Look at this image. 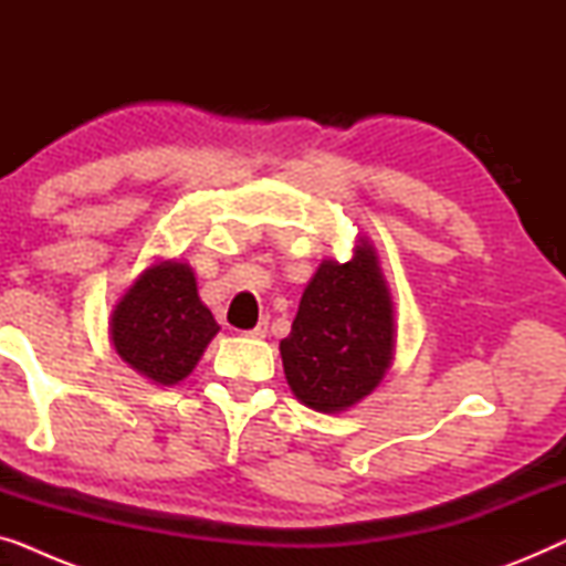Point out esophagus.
Listing matches in <instances>:
<instances>
[{"label": "esophagus", "instance_id": "esophagus-1", "mask_svg": "<svg viewBox=\"0 0 566 566\" xmlns=\"http://www.w3.org/2000/svg\"><path fill=\"white\" fill-rule=\"evenodd\" d=\"M242 335H244V337H250V339H262V337L268 335V322L262 319V322L258 324V327H254V329H247V332H242Z\"/></svg>", "mask_w": 566, "mask_h": 566}]
</instances>
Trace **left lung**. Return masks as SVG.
Here are the masks:
<instances>
[{
	"label": "left lung",
	"instance_id": "obj_1",
	"mask_svg": "<svg viewBox=\"0 0 566 566\" xmlns=\"http://www.w3.org/2000/svg\"><path fill=\"white\" fill-rule=\"evenodd\" d=\"M397 322L381 260L358 237L347 262L322 260L281 339L285 381L301 405L339 415L376 391L394 360Z\"/></svg>",
	"mask_w": 566,
	"mask_h": 566
}]
</instances>
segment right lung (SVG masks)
Instances as JSON below:
<instances>
[{
    "mask_svg": "<svg viewBox=\"0 0 566 566\" xmlns=\"http://www.w3.org/2000/svg\"><path fill=\"white\" fill-rule=\"evenodd\" d=\"M219 329L192 268L175 258L142 270L111 314L115 353L157 386L185 381Z\"/></svg>",
    "mask_w": 566,
    "mask_h": 566,
    "instance_id": "right-lung-1",
    "label": "right lung"
}]
</instances>
